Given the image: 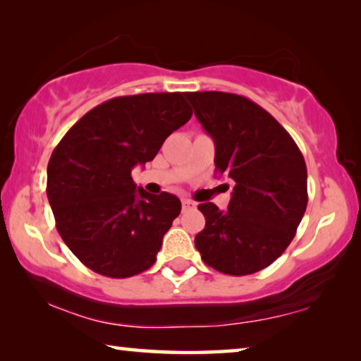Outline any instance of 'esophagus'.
Masks as SVG:
<instances>
[{
    "mask_svg": "<svg viewBox=\"0 0 361 361\" xmlns=\"http://www.w3.org/2000/svg\"><path fill=\"white\" fill-rule=\"evenodd\" d=\"M181 209H183V212L192 210V209H195V202H192V200H189V199H183L181 200Z\"/></svg>",
    "mask_w": 361,
    "mask_h": 361,
    "instance_id": "esophagus-1",
    "label": "esophagus"
}]
</instances>
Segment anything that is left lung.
I'll list each match as a JSON object with an SVG mask.
<instances>
[{
  "mask_svg": "<svg viewBox=\"0 0 361 361\" xmlns=\"http://www.w3.org/2000/svg\"><path fill=\"white\" fill-rule=\"evenodd\" d=\"M215 143V173L234 183L228 210L204 202L194 243L207 266L248 276L290 245L307 207V169L295 140L266 109L242 95L186 92Z\"/></svg>",
  "mask_w": 361,
  "mask_h": 361,
  "instance_id": "8db88e82",
  "label": "left lung"
}]
</instances>
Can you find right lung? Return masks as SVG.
<instances>
[{"instance_id": "add662e5", "label": "right lung", "mask_w": 361, "mask_h": 361, "mask_svg": "<svg viewBox=\"0 0 361 361\" xmlns=\"http://www.w3.org/2000/svg\"><path fill=\"white\" fill-rule=\"evenodd\" d=\"M191 116L180 92L116 97L60 140L47 166V199L60 237L84 266L126 279L154 264L181 202L137 189L132 169L152 161Z\"/></svg>"}]
</instances>
